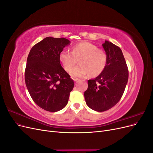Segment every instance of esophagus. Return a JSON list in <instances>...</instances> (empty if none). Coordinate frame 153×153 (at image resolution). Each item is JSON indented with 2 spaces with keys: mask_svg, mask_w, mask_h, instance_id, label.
I'll list each match as a JSON object with an SVG mask.
<instances>
[{
  "mask_svg": "<svg viewBox=\"0 0 153 153\" xmlns=\"http://www.w3.org/2000/svg\"><path fill=\"white\" fill-rule=\"evenodd\" d=\"M73 80L75 81V83H77V82H78V81H79L80 80L78 79V78H73Z\"/></svg>",
  "mask_w": 153,
  "mask_h": 153,
  "instance_id": "34e87169",
  "label": "esophagus"
}]
</instances>
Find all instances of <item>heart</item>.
Segmentation results:
<instances>
[{"label":"heart","instance_id":"b5f03b06","mask_svg":"<svg viewBox=\"0 0 153 153\" xmlns=\"http://www.w3.org/2000/svg\"><path fill=\"white\" fill-rule=\"evenodd\" d=\"M79 59L80 64L73 69ZM107 54L104 50L98 49L95 45L82 42L73 47L72 52L63 50L59 54V60L66 71H70L73 78L84 77L90 74L92 76L99 75L107 64Z\"/></svg>","mask_w":153,"mask_h":153}]
</instances>
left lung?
Wrapping results in <instances>:
<instances>
[{"label":"left lung","mask_w":153,"mask_h":153,"mask_svg":"<svg viewBox=\"0 0 153 153\" xmlns=\"http://www.w3.org/2000/svg\"><path fill=\"white\" fill-rule=\"evenodd\" d=\"M102 46L107 54V64L98 76L88 80L84 92L86 104L97 112L108 110L119 102L128 80V69L121 48L108 41Z\"/></svg>","instance_id":"left-lung-1"}]
</instances>
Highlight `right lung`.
<instances>
[{"label": "right lung", "instance_id": "add662e5", "mask_svg": "<svg viewBox=\"0 0 153 153\" xmlns=\"http://www.w3.org/2000/svg\"><path fill=\"white\" fill-rule=\"evenodd\" d=\"M69 44L66 38L47 37L31 48L27 59V90L34 103L48 112L65 107L75 85L59 60L60 53Z\"/></svg>", "mask_w": 153, "mask_h": 153}]
</instances>
